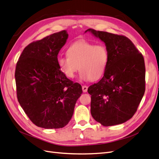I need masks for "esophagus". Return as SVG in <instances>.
Here are the masks:
<instances>
[{
	"instance_id": "obj_1",
	"label": "esophagus",
	"mask_w": 159,
	"mask_h": 159,
	"mask_svg": "<svg viewBox=\"0 0 159 159\" xmlns=\"http://www.w3.org/2000/svg\"><path fill=\"white\" fill-rule=\"evenodd\" d=\"M88 88V86H86V85H83L82 86V90H83L84 92H87Z\"/></svg>"
}]
</instances>
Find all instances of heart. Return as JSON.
Wrapping results in <instances>:
<instances>
[{"instance_id": "obj_1", "label": "heart", "mask_w": 159, "mask_h": 159, "mask_svg": "<svg viewBox=\"0 0 159 159\" xmlns=\"http://www.w3.org/2000/svg\"><path fill=\"white\" fill-rule=\"evenodd\" d=\"M67 56H58L57 63L66 78H74L77 71L84 81L98 80L103 75L109 61V52L104 44L85 40L76 41L68 47Z\"/></svg>"}]
</instances>
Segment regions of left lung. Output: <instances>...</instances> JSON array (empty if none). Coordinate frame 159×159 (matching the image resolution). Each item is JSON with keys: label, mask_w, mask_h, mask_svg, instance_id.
Segmentation results:
<instances>
[{"label": "left lung", "mask_w": 159, "mask_h": 159, "mask_svg": "<svg viewBox=\"0 0 159 159\" xmlns=\"http://www.w3.org/2000/svg\"><path fill=\"white\" fill-rule=\"evenodd\" d=\"M87 32L103 42L109 52L103 77L88 89L91 114L105 127L123 123L135 113L145 93L144 57L126 36L91 28Z\"/></svg>", "instance_id": "1"}]
</instances>
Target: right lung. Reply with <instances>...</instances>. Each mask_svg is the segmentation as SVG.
Returning a JSON list of instances; mask_svg holds the SVG:
<instances>
[{
  "mask_svg": "<svg viewBox=\"0 0 159 159\" xmlns=\"http://www.w3.org/2000/svg\"><path fill=\"white\" fill-rule=\"evenodd\" d=\"M68 38L67 31L62 30L30 43L16 64L18 101L39 127H65L82 93L81 85L67 78L57 66V54Z\"/></svg>",
  "mask_w": 159,
  "mask_h": 159,
  "instance_id": "1",
  "label": "right lung"
}]
</instances>
